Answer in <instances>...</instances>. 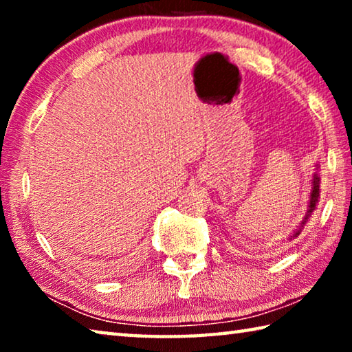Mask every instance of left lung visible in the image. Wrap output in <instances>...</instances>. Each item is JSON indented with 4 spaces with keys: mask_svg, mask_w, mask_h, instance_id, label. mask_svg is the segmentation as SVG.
I'll use <instances>...</instances> for the list:
<instances>
[{
    "mask_svg": "<svg viewBox=\"0 0 352 352\" xmlns=\"http://www.w3.org/2000/svg\"><path fill=\"white\" fill-rule=\"evenodd\" d=\"M318 197H320V178L317 174H314V180H312V192H311V201H309V211L306 214L305 220H302L301 225L306 223V220L309 219V216H311V212L315 210V206H317L318 204ZM301 230H298L296 233L290 237V239H294V237H296L298 234H300Z\"/></svg>",
    "mask_w": 352,
    "mask_h": 352,
    "instance_id": "8db88e82",
    "label": "left lung"
}]
</instances>
